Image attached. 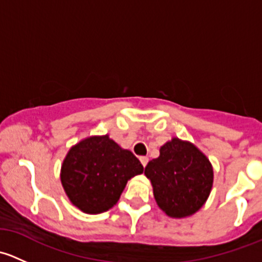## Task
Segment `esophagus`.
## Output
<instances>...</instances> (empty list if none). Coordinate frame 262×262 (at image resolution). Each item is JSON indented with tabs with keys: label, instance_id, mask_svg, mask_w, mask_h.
<instances>
[{
	"label": "esophagus",
	"instance_id": "1",
	"mask_svg": "<svg viewBox=\"0 0 262 262\" xmlns=\"http://www.w3.org/2000/svg\"><path fill=\"white\" fill-rule=\"evenodd\" d=\"M139 160H141L142 165H143V167H146L147 163H148V157L147 156H142V157H139Z\"/></svg>",
	"mask_w": 262,
	"mask_h": 262
}]
</instances>
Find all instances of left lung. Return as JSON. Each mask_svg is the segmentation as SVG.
<instances>
[{
  "instance_id": "1",
  "label": "left lung",
  "mask_w": 262,
  "mask_h": 262,
  "mask_svg": "<svg viewBox=\"0 0 262 262\" xmlns=\"http://www.w3.org/2000/svg\"><path fill=\"white\" fill-rule=\"evenodd\" d=\"M144 173L153 186L158 207L168 216L184 218L200 209L213 186L209 160L189 142L173 138L161 147Z\"/></svg>"
}]
</instances>
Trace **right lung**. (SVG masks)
Masks as SVG:
<instances>
[{
  "label": "right lung",
  "instance_id": "obj_1",
  "mask_svg": "<svg viewBox=\"0 0 262 262\" xmlns=\"http://www.w3.org/2000/svg\"><path fill=\"white\" fill-rule=\"evenodd\" d=\"M142 172L138 158L109 136L90 137L67 153L60 181L72 204L84 213L99 214L114 207L129 179Z\"/></svg>",
  "mask_w": 262,
  "mask_h": 262
}]
</instances>
